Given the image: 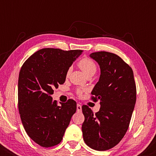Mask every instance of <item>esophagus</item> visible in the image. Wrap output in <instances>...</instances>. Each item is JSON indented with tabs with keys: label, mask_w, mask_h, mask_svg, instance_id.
Instances as JSON below:
<instances>
[{
	"label": "esophagus",
	"mask_w": 156,
	"mask_h": 156,
	"mask_svg": "<svg viewBox=\"0 0 156 156\" xmlns=\"http://www.w3.org/2000/svg\"><path fill=\"white\" fill-rule=\"evenodd\" d=\"M76 110H77V112H82V106L80 104H77V105H76Z\"/></svg>",
	"instance_id": "1"
}]
</instances>
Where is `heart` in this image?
<instances>
[{"label":"heart","mask_w":156,"mask_h":156,"mask_svg":"<svg viewBox=\"0 0 156 156\" xmlns=\"http://www.w3.org/2000/svg\"><path fill=\"white\" fill-rule=\"evenodd\" d=\"M79 67L82 69V71L86 74L87 76H93L96 73L97 69V67L96 63L91 59L89 58H84L78 62ZM70 72V69H68L67 72V76L69 75ZM82 91L81 89H78L77 94H81Z\"/></svg>","instance_id":"obj_1"}]
</instances>
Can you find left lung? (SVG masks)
Instances as JSON below:
<instances>
[{"mask_svg": "<svg viewBox=\"0 0 156 156\" xmlns=\"http://www.w3.org/2000/svg\"><path fill=\"white\" fill-rule=\"evenodd\" d=\"M89 57L101 71L91 93L101 106L94 114L89 106H82L83 138L90 148L104 151L116 146L129 129L136 100V84L133 70L118 55L103 51Z\"/></svg>", "mask_w": 156, "mask_h": 156, "instance_id": "8db88e82", "label": "left lung"}]
</instances>
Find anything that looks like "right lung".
Wrapping results in <instances>:
<instances>
[{
	"label": "right lung",
	"mask_w": 156,
	"mask_h": 156,
	"mask_svg": "<svg viewBox=\"0 0 156 156\" xmlns=\"http://www.w3.org/2000/svg\"><path fill=\"white\" fill-rule=\"evenodd\" d=\"M82 50L44 48L32 55L21 67L18 78V109L24 129L36 144L49 148L61 142L76 111L69 99H52L54 88L65 83L67 72Z\"/></svg>",
	"instance_id": "obj_1"
}]
</instances>
